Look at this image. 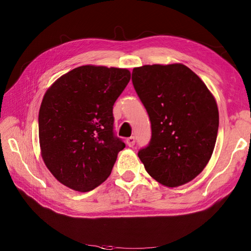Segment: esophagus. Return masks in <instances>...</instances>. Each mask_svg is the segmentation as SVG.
I'll return each instance as SVG.
<instances>
[{
  "mask_svg": "<svg viewBox=\"0 0 251 251\" xmlns=\"http://www.w3.org/2000/svg\"><path fill=\"white\" fill-rule=\"evenodd\" d=\"M126 144L130 148H132L134 146V144H135V137H134V136H132V137H128L126 139Z\"/></svg>",
  "mask_w": 251,
  "mask_h": 251,
  "instance_id": "1",
  "label": "esophagus"
}]
</instances>
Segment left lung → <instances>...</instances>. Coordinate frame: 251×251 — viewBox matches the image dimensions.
<instances>
[{
	"label": "left lung",
	"instance_id": "obj_1",
	"mask_svg": "<svg viewBox=\"0 0 251 251\" xmlns=\"http://www.w3.org/2000/svg\"><path fill=\"white\" fill-rule=\"evenodd\" d=\"M132 82L151 121V140L138 151L144 168L169 187L192 181L215 149L219 112L214 96L182 64L134 68Z\"/></svg>",
	"mask_w": 251,
	"mask_h": 251
}]
</instances>
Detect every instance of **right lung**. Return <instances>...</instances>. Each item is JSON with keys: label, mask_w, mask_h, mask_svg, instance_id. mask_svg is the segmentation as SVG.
Segmentation results:
<instances>
[{"label": "right lung", "mask_w": 251, "mask_h": 251, "mask_svg": "<svg viewBox=\"0 0 251 251\" xmlns=\"http://www.w3.org/2000/svg\"><path fill=\"white\" fill-rule=\"evenodd\" d=\"M131 79L126 69L81 66L59 77L39 113L43 160L60 183L89 192L107 179L126 148L114 132L113 105Z\"/></svg>", "instance_id": "1"}]
</instances>
